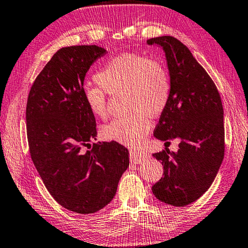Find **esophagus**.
Segmentation results:
<instances>
[{"instance_id":"1","label":"esophagus","mask_w":248,"mask_h":248,"mask_svg":"<svg viewBox=\"0 0 248 248\" xmlns=\"http://www.w3.org/2000/svg\"><path fill=\"white\" fill-rule=\"evenodd\" d=\"M147 155L145 153L136 151V150H131L130 151V161L133 164H141L142 161L146 159Z\"/></svg>"}]
</instances>
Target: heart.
Returning <instances> with one entry per match:
<instances>
[{"mask_svg":"<svg viewBox=\"0 0 248 248\" xmlns=\"http://www.w3.org/2000/svg\"><path fill=\"white\" fill-rule=\"evenodd\" d=\"M100 87H85L83 100L95 118L108 115L107 94L127 93V108L131 114L112 120L102 128V137L129 147L144 142L152 128V117L164 112L171 95V80L163 62L141 54L124 53L106 62L95 75Z\"/></svg>","mask_w":248,"mask_h":248,"instance_id":"obj_1","label":"heart"}]
</instances>
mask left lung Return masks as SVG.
<instances>
[{
	"mask_svg": "<svg viewBox=\"0 0 248 248\" xmlns=\"http://www.w3.org/2000/svg\"><path fill=\"white\" fill-rule=\"evenodd\" d=\"M163 46L171 80V95L154 136L165 145L178 140L179 150L153 156L164 166V177L152 186L166 204L183 207L210 187L224 156L221 97L213 79L184 44L170 35L147 40Z\"/></svg>",
	"mask_w": 248,
	"mask_h": 248,
	"instance_id": "left-lung-1",
	"label": "left lung"
}]
</instances>
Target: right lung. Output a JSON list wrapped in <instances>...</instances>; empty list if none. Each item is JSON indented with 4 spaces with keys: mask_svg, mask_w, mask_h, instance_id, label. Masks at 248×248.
Returning <instances> with one entry per match:
<instances>
[{
    "mask_svg": "<svg viewBox=\"0 0 248 248\" xmlns=\"http://www.w3.org/2000/svg\"><path fill=\"white\" fill-rule=\"evenodd\" d=\"M105 53L97 46L58 49L35 78L26 107L30 156L44 186L61 206L83 215L111 202L129 167V152L118 142L91 145L96 123L84 104L83 81Z\"/></svg>",
    "mask_w": 248,
    "mask_h": 248,
    "instance_id": "add662e5",
    "label": "right lung"
}]
</instances>
